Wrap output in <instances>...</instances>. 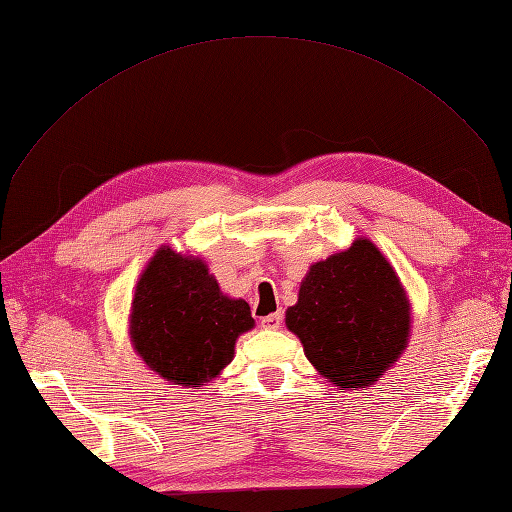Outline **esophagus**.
Returning a JSON list of instances; mask_svg holds the SVG:
<instances>
[{
    "label": "esophagus",
    "instance_id": "obj_1",
    "mask_svg": "<svg viewBox=\"0 0 512 512\" xmlns=\"http://www.w3.org/2000/svg\"><path fill=\"white\" fill-rule=\"evenodd\" d=\"M260 326H263L265 330H280L282 328V315L276 313V315H267L260 319Z\"/></svg>",
    "mask_w": 512,
    "mask_h": 512
}]
</instances>
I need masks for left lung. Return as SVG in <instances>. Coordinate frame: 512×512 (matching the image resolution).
Listing matches in <instances>:
<instances>
[{"label":"left lung","mask_w":512,"mask_h":512,"mask_svg":"<svg viewBox=\"0 0 512 512\" xmlns=\"http://www.w3.org/2000/svg\"><path fill=\"white\" fill-rule=\"evenodd\" d=\"M410 299L378 245L360 236L343 252L310 265L286 328L304 354L339 391L376 384L404 354Z\"/></svg>","instance_id":"obj_1"}]
</instances>
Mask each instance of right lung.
Listing matches in <instances>:
<instances>
[{
  "label": "right lung",
  "instance_id": "1",
  "mask_svg": "<svg viewBox=\"0 0 512 512\" xmlns=\"http://www.w3.org/2000/svg\"><path fill=\"white\" fill-rule=\"evenodd\" d=\"M130 343L162 380L184 389L221 376L241 334L254 328L245 299L219 289L199 256L162 245L136 282Z\"/></svg>",
  "mask_w": 512,
  "mask_h": 512
}]
</instances>
